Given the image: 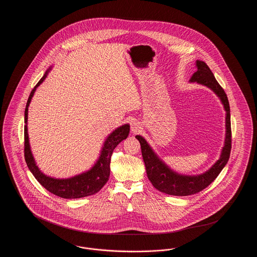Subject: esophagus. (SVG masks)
<instances>
[{
  "mask_svg": "<svg viewBox=\"0 0 257 257\" xmlns=\"http://www.w3.org/2000/svg\"><path fill=\"white\" fill-rule=\"evenodd\" d=\"M141 129V125L138 121H132L131 122V130L133 133H138Z\"/></svg>",
  "mask_w": 257,
  "mask_h": 257,
  "instance_id": "obj_1",
  "label": "esophagus"
}]
</instances>
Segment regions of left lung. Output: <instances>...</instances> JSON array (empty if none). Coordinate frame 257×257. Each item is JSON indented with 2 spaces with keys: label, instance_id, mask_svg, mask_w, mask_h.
Wrapping results in <instances>:
<instances>
[{
  "label": "left lung",
  "instance_id": "left-lung-1",
  "mask_svg": "<svg viewBox=\"0 0 257 257\" xmlns=\"http://www.w3.org/2000/svg\"><path fill=\"white\" fill-rule=\"evenodd\" d=\"M196 66L197 70L192 76L190 81L197 82L198 84L210 87L220 98L226 111L225 142L220 159L217 161V163L203 174L197 176L180 175L170 170L156 156V154L152 151L151 147L147 145V141L143 137L136 136L141 144L142 155L146 165L148 179L158 191L171 196H191L204 190L220 174L223 167L228 162L231 151L230 108L227 96L204 61H196Z\"/></svg>",
  "mask_w": 257,
  "mask_h": 257
}]
</instances>
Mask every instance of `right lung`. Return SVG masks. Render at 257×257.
Wrapping results in <instances>:
<instances>
[{
  "instance_id": "obj_1",
  "label": "right lung",
  "mask_w": 257,
  "mask_h": 257,
  "mask_svg": "<svg viewBox=\"0 0 257 257\" xmlns=\"http://www.w3.org/2000/svg\"><path fill=\"white\" fill-rule=\"evenodd\" d=\"M48 72L44 74V76L39 80L37 86L32 90L29 99L27 101L26 109H25V123L24 126V155L25 161L29 170L32 171L34 176L37 178V181L41 184L50 193L61 196L63 198H81L85 196H91L99 192L102 187L107 183L110 176V156L112 154L113 149L116 146L125 140L129 132L130 126L125 124L114 130L106 140L104 147L102 149L101 155L98 159L97 163L90 171H86L85 173L79 174L74 176L72 178L68 179H55L51 178L43 174L36 165V162L31 152L30 144H29V137H28V128H27V121H28V108L33 97L37 86H39L44 79L46 78Z\"/></svg>"
}]
</instances>
